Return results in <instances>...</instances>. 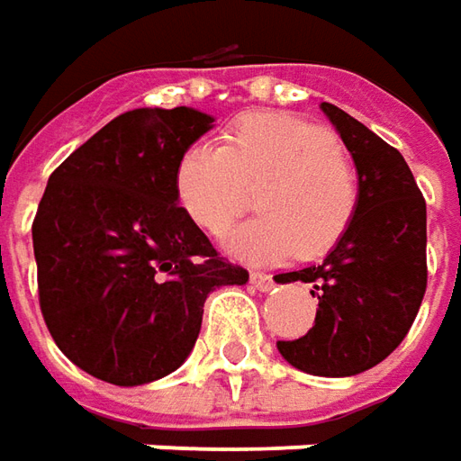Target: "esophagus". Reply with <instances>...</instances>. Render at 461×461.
I'll return each instance as SVG.
<instances>
[{
    "instance_id": "esophagus-1",
    "label": "esophagus",
    "mask_w": 461,
    "mask_h": 461,
    "mask_svg": "<svg viewBox=\"0 0 461 461\" xmlns=\"http://www.w3.org/2000/svg\"><path fill=\"white\" fill-rule=\"evenodd\" d=\"M249 283H252V287L259 290V293H270L272 287H275V280H272L270 275H262V272H252Z\"/></svg>"
}]
</instances>
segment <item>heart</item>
Segmentation results:
<instances>
[{
  "instance_id": "b5f03b06",
  "label": "heart",
  "mask_w": 461,
  "mask_h": 461,
  "mask_svg": "<svg viewBox=\"0 0 461 461\" xmlns=\"http://www.w3.org/2000/svg\"><path fill=\"white\" fill-rule=\"evenodd\" d=\"M196 140L178 156L174 191L184 214L212 237L230 234L259 189L249 221L230 240L247 262H280L300 252L325 255L346 234L358 184L340 140L295 115H247L224 136Z\"/></svg>"
}]
</instances>
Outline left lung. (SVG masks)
<instances>
[{
  "instance_id": "left-lung-1",
  "label": "left lung",
  "mask_w": 461,
  "mask_h": 461,
  "mask_svg": "<svg viewBox=\"0 0 461 461\" xmlns=\"http://www.w3.org/2000/svg\"><path fill=\"white\" fill-rule=\"evenodd\" d=\"M358 176V206L321 265L277 275L310 283L315 325L277 350L297 371L346 378L374 368L402 343L427 290V202L403 156L333 103H321Z\"/></svg>"
}]
</instances>
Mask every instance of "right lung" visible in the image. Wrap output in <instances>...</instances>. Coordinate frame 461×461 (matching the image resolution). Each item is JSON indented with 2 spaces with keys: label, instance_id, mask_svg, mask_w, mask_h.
<instances>
[{
  "label": "right lung",
  "instance_id": "add662e5",
  "mask_svg": "<svg viewBox=\"0 0 461 461\" xmlns=\"http://www.w3.org/2000/svg\"><path fill=\"white\" fill-rule=\"evenodd\" d=\"M214 128L196 108L121 113L52 171L32 224L40 308L86 374L143 386L176 371L209 293L244 285L176 202L178 156Z\"/></svg>",
  "mask_w": 461,
  "mask_h": 461
}]
</instances>
